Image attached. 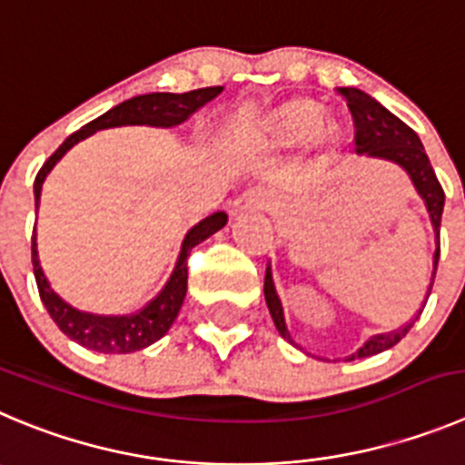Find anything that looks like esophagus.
<instances>
[{"label": "esophagus", "instance_id": "obj_1", "mask_svg": "<svg viewBox=\"0 0 465 465\" xmlns=\"http://www.w3.org/2000/svg\"><path fill=\"white\" fill-rule=\"evenodd\" d=\"M271 199H272L271 193H266V190L262 188L245 190V193L238 194V197L232 202L229 215H232V218H238V215H242V213L247 211H263V208H268Z\"/></svg>", "mask_w": 465, "mask_h": 465}]
</instances>
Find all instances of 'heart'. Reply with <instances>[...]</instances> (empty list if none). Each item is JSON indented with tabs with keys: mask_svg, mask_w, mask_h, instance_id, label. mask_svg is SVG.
<instances>
[{
	"mask_svg": "<svg viewBox=\"0 0 465 465\" xmlns=\"http://www.w3.org/2000/svg\"><path fill=\"white\" fill-rule=\"evenodd\" d=\"M310 140L314 158L328 163L340 153L344 133L340 124L325 119L321 103L310 98H292L268 112L257 125V142L266 151H289Z\"/></svg>",
	"mask_w": 465,
	"mask_h": 465,
	"instance_id": "heart-1",
	"label": "heart"
}]
</instances>
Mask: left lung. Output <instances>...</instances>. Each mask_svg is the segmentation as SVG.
<instances>
[{
	"mask_svg": "<svg viewBox=\"0 0 465 465\" xmlns=\"http://www.w3.org/2000/svg\"><path fill=\"white\" fill-rule=\"evenodd\" d=\"M340 94L346 98L351 114H353L355 153L376 160H388V163L399 164L403 172L409 173V179L413 181L415 190H418L424 206H427L429 220H431L433 224V233H436V238L440 236V218L442 206H445V193H442L440 183H438L436 172H433L431 163H429V155L424 153V146L422 142H420L418 134H415V130H411L409 125L403 124L401 119H397L392 112L385 110L376 98H371V95L364 94V91L355 89V86H341ZM438 257H440V241H438L436 254H433V272L429 292H431L433 277H436ZM263 293H266V305L272 321H275L277 332H280L286 341H292L289 328H286L284 310H282V301L280 296H277L275 282H272L271 263H268L266 268ZM411 325H413V321L403 325V328H399V331L371 337V340L364 341V346H360L358 353L351 355L349 360L370 358V355L381 353V351L392 349L397 341H401L403 337H406V332L411 331Z\"/></svg>",
	"mask_w": 465,
	"mask_h": 465,
	"instance_id": "obj_1",
	"label": "left lung"
}]
</instances>
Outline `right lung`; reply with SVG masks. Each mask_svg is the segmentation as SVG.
<instances>
[{"label": "right lung", "mask_w": 465, "mask_h": 465, "mask_svg": "<svg viewBox=\"0 0 465 465\" xmlns=\"http://www.w3.org/2000/svg\"><path fill=\"white\" fill-rule=\"evenodd\" d=\"M223 94V86H206V89H194L188 94H144L134 95L130 101L119 103L105 112L103 116L94 119L91 124L82 125L77 133H73L66 142H64L54 153L47 158L41 172L36 173L34 181V199H36V208L41 203V190L45 183L47 173L54 169V164L77 144V142L86 140L95 130L105 128H121V125H151V128H176L183 124L190 114L211 103L215 95ZM227 224V213L218 211L203 218L202 223L194 224L188 233H185L183 242H181V252L176 259L172 275H169L167 284L163 286V292L153 298L146 307L140 312L125 316H101L89 314V312H80L73 305H68L59 293L47 282L45 272L41 268V259H38L36 236L32 238V263H34V277H36L38 293L45 305L47 314L52 316L59 331L80 346L98 353H133V351H142L158 341L160 337L167 335L172 323L179 316L181 305H183L185 292H188V257L190 250L199 245L202 241L211 238L213 233Z\"/></svg>", "instance_id": "add662e5"}]
</instances>
